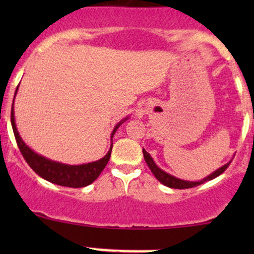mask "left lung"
Masks as SVG:
<instances>
[{
  "label": "left lung",
  "instance_id": "left-lung-1",
  "mask_svg": "<svg viewBox=\"0 0 254 254\" xmlns=\"http://www.w3.org/2000/svg\"><path fill=\"white\" fill-rule=\"evenodd\" d=\"M143 156H144V160L145 162H147L148 167L150 168V171L153 172V174L155 176V178L157 180H159L160 183L164 184L165 186H167V188H171V189H191V188H194V186H198L200 185V184L205 183V182H209V180H212L215 179V178L220 176V174H222L224 171H226V168L228 167L230 161L227 162L226 165H223L222 167L217 168L216 171L212 172L211 174H209L208 177H205L204 179L199 180V182H190V180H183V179H179V178L177 177H173L172 174L167 173V172L162 171L161 168L157 167V165L154 162L153 157L150 156L149 153H147V150L143 149Z\"/></svg>",
  "mask_w": 254,
  "mask_h": 254
}]
</instances>
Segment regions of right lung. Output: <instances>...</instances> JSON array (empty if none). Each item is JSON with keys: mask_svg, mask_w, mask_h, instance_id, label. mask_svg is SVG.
<instances>
[{"mask_svg": "<svg viewBox=\"0 0 254 254\" xmlns=\"http://www.w3.org/2000/svg\"><path fill=\"white\" fill-rule=\"evenodd\" d=\"M16 87L15 94H14V99L17 93ZM127 118H124L123 121H121L116 125L115 129H113L112 133H111V148L107 151V154L103 159L98 160V161L89 162V164H83V165H66L62 164V162L54 161V160L48 159V157L39 155L34 150H32L27 144L22 141L21 136H20L19 131H17L16 124H15V117H14V100L13 105H11V112H10V122H11V127H13L14 136H15L17 147H19L20 151H21L22 156L25 157L26 162L30 165V167L33 170L38 176H40L43 179L48 180L52 184H56V185L61 186H66V188H84V186L89 185L94 182L97 178L100 176V173L103 172L105 166L109 162L111 151H112V137L116 133V131L122 123H124L125 121H127Z\"/></svg>", "mask_w": 254, "mask_h": 254, "instance_id": "obj_1", "label": "right lung"}]
</instances>
